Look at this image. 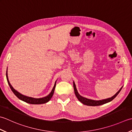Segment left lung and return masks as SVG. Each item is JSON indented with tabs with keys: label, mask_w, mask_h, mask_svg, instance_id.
Returning a JSON list of instances; mask_svg holds the SVG:
<instances>
[{
	"label": "left lung",
	"mask_w": 132,
	"mask_h": 132,
	"mask_svg": "<svg viewBox=\"0 0 132 132\" xmlns=\"http://www.w3.org/2000/svg\"><path fill=\"white\" fill-rule=\"evenodd\" d=\"M73 88H74L75 95H76V96L77 97L78 100L81 102V103H82L83 104L86 105H88V106H98V105H101L104 104H106L107 103H109V102L111 101L112 100H113L118 95V94L120 93L122 87L120 89V90L118 91V92L116 93L113 96H112V97L106 98V99H104V100H90V99L87 98L85 97H84L81 96V95H80L79 93L77 92V89L76 87V85H75L74 81H73Z\"/></svg>",
	"instance_id": "left-lung-1"
}]
</instances>
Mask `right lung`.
<instances>
[{
  "label": "right lung",
  "mask_w": 132,
  "mask_h": 132,
  "mask_svg": "<svg viewBox=\"0 0 132 132\" xmlns=\"http://www.w3.org/2000/svg\"><path fill=\"white\" fill-rule=\"evenodd\" d=\"M6 77H7V82H8V83H9V85L10 86L11 89L12 90L13 93L15 94V95L18 98H19L20 100H22L23 101H24V102H26V103H27L28 104H42L46 103H47V102H48L51 100V98H52V96L53 95V93H54V90H55V87H56V81L55 83L54 87H53L52 91H51V92L48 96L44 97L39 98H35L31 97L26 96L24 95H21V94L19 92H18V91L16 90L15 89L12 87V86L11 85L10 82H9V78H8L7 69V72H6Z\"/></svg>",
  "instance_id": "obj_1"
}]
</instances>
